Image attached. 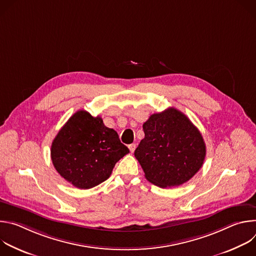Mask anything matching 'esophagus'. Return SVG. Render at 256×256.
Returning a JSON list of instances; mask_svg holds the SVG:
<instances>
[{"mask_svg": "<svg viewBox=\"0 0 256 256\" xmlns=\"http://www.w3.org/2000/svg\"><path fill=\"white\" fill-rule=\"evenodd\" d=\"M128 149H130V153H134V150H136V144H128Z\"/></svg>", "mask_w": 256, "mask_h": 256, "instance_id": "esophagus-1", "label": "esophagus"}]
</instances>
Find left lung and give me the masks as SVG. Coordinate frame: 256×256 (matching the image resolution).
Wrapping results in <instances>:
<instances>
[{
	"mask_svg": "<svg viewBox=\"0 0 256 256\" xmlns=\"http://www.w3.org/2000/svg\"><path fill=\"white\" fill-rule=\"evenodd\" d=\"M144 138L134 151L144 177L164 188L186 184L202 168L206 144L190 118L177 109L152 114L142 124Z\"/></svg>",
	"mask_w": 256,
	"mask_h": 256,
	"instance_id": "left-lung-1",
	"label": "left lung"
}]
</instances>
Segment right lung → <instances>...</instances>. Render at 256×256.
Here are the masks:
<instances>
[{
  "mask_svg": "<svg viewBox=\"0 0 256 256\" xmlns=\"http://www.w3.org/2000/svg\"><path fill=\"white\" fill-rule=\"evenodd\" d=\"M130 150L100 116L85 110L72 114L52 144V164L60 175L81 190L92 188L112 175Z\"/></svg>",
  "mask_w": 256,
  "mask_h": 256,
  "instance_id": "add662e5",
  "label": "right lung"
}]
</instances>
